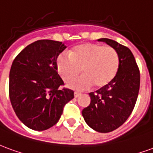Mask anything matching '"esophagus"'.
<instances>
[{
	"mask_svg": "<svg viewBox=\"0 0 153 153\" xmlns=\"http://www.w3.org/2000/svg\"><path fill=\"white\" fill-rule=\"evenodd\" d=\"M81 95V93H79V92H75L74 93V96H75V98H78V97H80Z\"/></svg>",
	"mask_w": 153,
	"mask_h": 153,
	"instance_id": "1",
	"label": "esophagus"
}]
</instances>
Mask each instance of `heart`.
Instances as JSON below:
<instances>
[{
  "label": "heart",
  "instance_id": "1",
  "mask_svg": "<svg viewBox=\"0 0 153 153\" xmlns=\"http://www.w3.org/2000/svg\"><path fill=\"white\" fill-rule=\"evenodd\" d=\"M56 67L65 82L76 77L81 70L83 76L68 85L72 89L86 90L92 85L101 89L108 86L115 79L120 67V58L113 48L85 43L73 48L70 55L59 54Z\"/></svg>",
  "mask_w": 153,
  "mask_h": 153
}]
</instances>
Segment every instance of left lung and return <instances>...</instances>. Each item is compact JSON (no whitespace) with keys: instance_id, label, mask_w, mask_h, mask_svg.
I'll list each match as a JSON object with an SVG mask.
<instances>
[{"instance_id":"1","label":"left lung","mask_w":153,"mask_h":153,"mask_svg":"<svg viewBox=\"0 0 153 153\" xmlns=\"http://www.w3.org/2000/svg\"><path fill=\"white\" fill-rule=\"evenodd\" d=\"M98 41L105 42L117 51L120 67L111 84L89 94L90 103L82 110V116L93 130L108 133L123 125L133 111L139 94L140 73L129 48L111 39Z\"/></svg>"}]
</instances>
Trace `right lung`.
Here are the masks:
<instances>
[{
    "mask_svg": "<svg viewBox=\"0 0 153 153\" xmlns=\"http://www.w3.org/2000/svg\"><path fill=\"white\" fill-rule=\"evenodd\" d=\"M66 46L60 41L39 40L23 49L12 63L9 94L15 114L26 126L47 130L59 121L74 91L58 74L56 60Z\"/></svg>",
    "mask_w": 153,
    "mask_h": 153,
    "instance_id": "1",
    "label": "right lung"
}]
</instances>
